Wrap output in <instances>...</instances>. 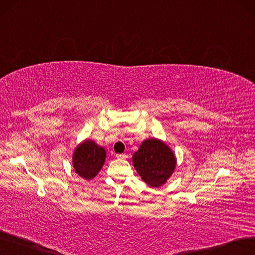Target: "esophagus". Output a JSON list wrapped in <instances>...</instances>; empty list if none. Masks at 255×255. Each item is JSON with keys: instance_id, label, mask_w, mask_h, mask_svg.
Wrapping results in <instances>:
<instances>
[{"instance_id": "1", "label": "esophagus", "mask_w": 255, "mask_h": 255, "mask_svg": "<svg viewBox=\"0 0 255 255\" xmlns=\"http://www.w3.org/2000/svg\"><path fill=\"white\" fill-rule=\"evenodd\" d=\"M116 158L117 159H126L127 156L125 154H116Z\"/></svg>"}]
</instances>
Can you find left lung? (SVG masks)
I'll return each instance as SVG.
<instances>
[{"mask_svg":"<svg viewBox=\"0 0 255 255\" xmlns=\"http://www.w3.org/2000/svg\"><path fill=\"white\" fill-rule=\"evenodd\" d=\"M133 164L146 184L160 187L174 172L176 157L163 141L147 139L133 155Z\"/></svg>","mask_w":255,"mask_h":255,"instance_id":"8db88e82","label":"left lung"}]
</instances>
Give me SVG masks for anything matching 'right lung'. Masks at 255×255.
Returning a JSON list of instances; mask_svg holds the SVG:
<instances>
[{
    "instance_id": "obj_1",
    "label": "right lung",
    "mask_w": 255,
    "mask_h": 255,
    "mask_svg": "<svg viewBox=\"0 0 255 255\" xmlns=\"http://www.w3.org/2000/svg\"><path fill=\"white\" fill-rule=\"evenodd\" d=\"M106 149L92 140H85L75 148L72 157L75 172L83 179H93L103 167Z\"/></svg>"
}]
</instances>
